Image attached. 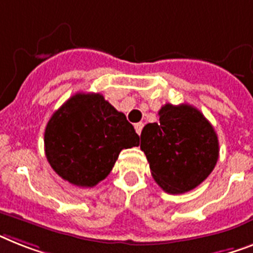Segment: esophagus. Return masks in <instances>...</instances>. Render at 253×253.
I'll use <instances>...</instances> for the list:
<instances>
[{
    "instance_id": "34e87169",
    "label": "esophagus",
    "mask_w": 253,
    "mask_h": 253,
    "mask_svg": "<svg viewBox=\"0 0 253 253\" xmlns=\"http://www.w3.org/2000/svg\"><path fill=\"white\" fill-rule=\"evenodd\" d=\"M142 128H143V124H142V123H137V124H134V129H135V131L138 133V134H141Z\"/></svg>"
}]
</instances>
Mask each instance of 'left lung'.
Segmentation results:
<instances>
[{
  "instance_id": "1",
  "label": "left lung",
  "mask_w": 253,
  "mask_h": 253,
  "mask_svg": "<svg viewBox=\"0 0 253 253\" xmlns=\"http://www.w3.org/2000/svg\"><path fill=\"white\" fill-rule=\"evenodd\" d=\"M151 174L166 193L195 189L213 170L218 159V138L211 123L190 104L167 103L159 123L145 125L141 133Z\"/></svg>"
}]
</instances>
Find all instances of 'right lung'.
Instances as JSON below:
<instances>
[{"label": "right lung", "mask_w": 253, "mask_h": 253, "mask_svg": "<svg viewBox=\"0 0 253 253\" xmlns=\"http://www.w3.org/2000/svg\"><path fill=\"white\" fill-rule=\"evenodd\" d=\"M43 142L58 176L93 187L110 174L122 150L139 145V135L102 94L77 93L50 118Z\"/></svg>", "instance_id": "obj_1"}]
</instances>
